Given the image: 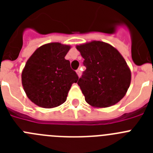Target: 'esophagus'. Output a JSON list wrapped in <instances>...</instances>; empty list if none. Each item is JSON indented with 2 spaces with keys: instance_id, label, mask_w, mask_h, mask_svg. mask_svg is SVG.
I'll list each match as a JSON object with an SVG mask.
<instances>
[{
  "instance_id": "esophagus-1",
  "label": "esophagus",
  "mask_w": 153,
  "mask_h": 153,
  "mask_svg": "<svg viewBox=\"0 0 153 153\" xmlns=\"http://www.w3.org/2000/svg\"><path fill=\"white\" fill-rule=\"evenodd\" d=\"M76 74H77V76H81V71H80V70H79V69H78L77 70H76Z\"/></svg>"
}]
</instances>
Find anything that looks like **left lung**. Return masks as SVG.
<instances>
[{
	"mask_svg": "<svg viewBox=\"0 0 153 153\" xmlns=\"http://www.w3.org/2000/svg\"><path fill=\"white\" fill-rule=\"evenodd\" d=\"M76 48L86 67L77 82L86 102L94 108L109 107L120 102L131 83L130 69L121 53L109 44L99 40Z\"/></svg>",
	"mask_w": 153,
	"mask_h": 153,
	"instance_id": "left-lung-1",
	"label": "left lung"
}]
</instances>
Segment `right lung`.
I'll return each mask as SVG.
<instances>
[{
	"instance_id": "right-lung-1",
	"label": "right lung",
	"mask_w": 153,
	"mask_h": 153,
	"mask_svg": "<svg viewBox=\"0 0 153 153\" xmlns=\"http://www.w3.org/2000/svg\"><path fill=\"white\" fill-rule=\"evenodd\" d=\"M71 46L59 42L38 47L21 73L24 92L31 102L43 108H54L67 100L74 83L79 79L65 59Z\"/></svg>"
}]
</instances>
